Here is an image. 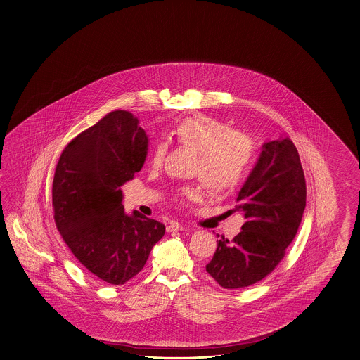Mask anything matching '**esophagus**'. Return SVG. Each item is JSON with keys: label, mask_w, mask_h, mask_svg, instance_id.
Listing matches in <instances>:
<instances>
[{"label": "esophagus", "mask_w": 360, "mask_h": 360, "mask_svg": "<svg viewBox=\"0 0 360 360\" xmlns=\"http://www.w3.org/2000/svg\"><path fill=\"white\" fill-rule=\"evenodd\" d=\"M179 230H184V226H182L181 224H178V222H172V224H169L167 226V233H170V231H179Z\"/></svg>", "instance_id": "obj_1"}]
</instances>
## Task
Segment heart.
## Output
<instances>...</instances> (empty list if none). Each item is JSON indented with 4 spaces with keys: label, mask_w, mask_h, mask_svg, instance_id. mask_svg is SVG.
<instances>
[{
    "label": "heart",
    "mask_w": 360,
    "mask_h": 360,
    "mask_svg": "<svg viewBox=\"0 0 360 360\" xmlns=\"http://www.w3.org/2000/svg\"><path fill=\"white\" fill-rule=\"evenodd\" d=\"M176 141L193 150L198 160L193 174L200 176L204 186L213 193H222L236 188L242 182L254 156L251 139L237 130H230L226 123L207 115L187 117L173 129ZM165 141H158L149 158L150 167H160L167 155ZM199 190L184 186L173 193L178 204L195 202Z\"/></svg>",
    "instance_id": "b5f03b06"
}]
</instances>
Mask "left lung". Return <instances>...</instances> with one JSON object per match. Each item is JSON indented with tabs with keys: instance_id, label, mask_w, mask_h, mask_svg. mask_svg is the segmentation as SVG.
I'll list each match as a JSON object with an SVG mask.
<instances>
[{
	"instance_id": "left-lung-1",
	"label": "left lung",
	"mask_w": 360,
	"mask_h": 360,
	"mask_svg": "<svg viewBox=\"0 0 360 360\" xmlns=\"http://www.w3.org/2000/svg\"><path fill=\"white\" fill-rule=\"evenodd\" d=\"M306 196L304 173L292 141L265 143L238 195L236 211L245 219L242 231L231 240L224 236L217 240L207 272L230 290L251 286L271 274L297 236Z\"/></svg>"
}]
</instances>
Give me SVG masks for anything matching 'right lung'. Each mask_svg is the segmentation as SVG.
I'll return each instance as SVG.
<instances>
[{"label": "right lung", "mask_w": 360, "mask_h": 360, "mask_svg": "<svg viewBox=\"0 0 360 360\" xmlns=\"http://www.w3.org/2000/svg\"><path fill=\"white\" fill-rule=\"evenodd\" d=\"M148 139L127 110H113L62 150L52 184L53 217L63 242L88 272L123 285L147 263L164 224L123 212L121 186L141 170Z\"/></svg>", "instance_id": "1"}]
</instances>
